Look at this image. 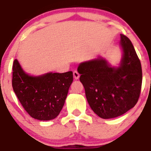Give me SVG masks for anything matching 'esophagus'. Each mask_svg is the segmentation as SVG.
<instances>
[{
  "mask_svg": "<svg viewBox=\"0 0 151 151\" xmlns=\"http://www.w3.org/2000/svg\"><path fill=\"white\" fill-rule=\"evenodd\" d=\"M73 76H74V78L75 79H78L79 78V72H77V71H74L73 72Z\"/></svg>",
  "mask_w": 151,
  "mask_h": 151,
  "instance_id": "esophagus-1",
  "label": "esophagus"
}]
</instances>
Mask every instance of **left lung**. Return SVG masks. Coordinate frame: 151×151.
I'll use <instances>...</instances> for the list:
<instances>
[{
	"label": "left lung",
	"mask_w": 151,
	"mask_h": 151,
	"mask_svg": "<svg viewBox=\"0 0 151 151\" xmlns=\"http://www.w3.org/2000/svg\"><path fill=\"white\" fill-rule=\"evenodd\" d=\"M120 45L124 54L119 67H111L99 58L81 63L77 69L90 107L104 119L125 114L136 104L141 93V61L131 41L123 34Z\"/></svg>",
	"instance_id": "obj_1"
}]
</instances>
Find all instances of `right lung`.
<instances>
[{
    "instance_id": "add662e5",
    "label": "right lung",
    "mask_w": 151,
    "mask_h": 151,
    "mask_svg": "<svg viewBox=\"0 0 151 151\" xmlns=\"http://www.w3.org/2000/svg\"><path fill=\"white\" fill-rule=\"evenodd\" d=\"M72 81V71L32 77L22 70L16 59L13 62L14 92L27 114L37 120L49 121L58 116Z\"/></svg>"
}]
</instances>
